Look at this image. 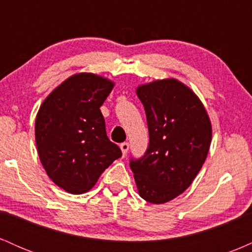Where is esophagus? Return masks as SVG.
Returning a JSON list of instances; mask_svg holds the SVG:
<instances>
[{
  "mask_svg": "<svg viewBox=\"0 0 252 252\" xmlns=\"http://www.w3.org/2000/svg\"><path fill=\"white\" fill-rule=\"evenodd\" d=\"M120 147H121V150H122L123 155H126V153H128V150H129V143L123 142V143H121Z\"/></svg>",
  "mask_w": 252,
  "mask_h": 252,
  "instance_id": "1",
  "label": "esophagus"
}]
</instances>
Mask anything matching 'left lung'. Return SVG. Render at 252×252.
<instances>
[{
    "label": "left lung",
    "mask_w": 252,
    "mask_h": 252,
    "mask_svg": "<svg viewBox=\"0 0 252 252\" xmlns=\"http://www.w3.org/2000/svg\"><path fill=\"white\" fill-rule=\"evenodd\" d=\"M147 116L149 144L130 158L138 194L163 204L190 186L206 160L212 126L196 94L176 79L155 80L136 90Z\"/></svg>",
    "instance_id": "8db88e82"
}]
</instances>
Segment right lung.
<instances>
[{
	"mask_svg": "<svg viewBox=\"0 0 252 252\" xmlns=\"http://www.w3.org/2000/svg\"><path fill=\"white\" fill-rule=\"evenodd\" d=\"M114 85L94 73L74 74L54 89L37 111L40 161L51 180L72 194L91 189L122 156L120 147L106 136L99 109Z\"/></svg>",
	"mask_w": 252,
	"mask_h": 252,
	"instance_id": "obj_1",
	"label": "right lung"
}]
</instances>
